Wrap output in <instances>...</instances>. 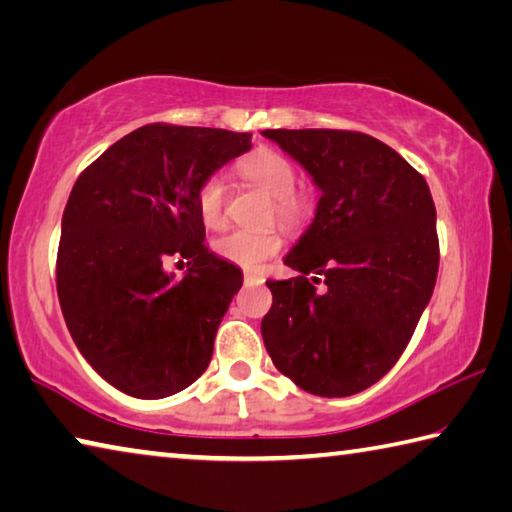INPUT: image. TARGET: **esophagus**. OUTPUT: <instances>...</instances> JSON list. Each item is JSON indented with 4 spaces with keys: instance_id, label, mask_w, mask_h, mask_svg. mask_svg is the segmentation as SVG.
<instances>
[{
    "instance_id": "obj_1",
    "label": "esophagus",
    "mask_w": 512,
    "mask_h": 512,
    "mask_svg": "<svg viewBox=\"0 0 512 512\" xmlns=\"http://www.w3.org/2000/svg\"><path fill=\"white\" fill-rule=\"evenodd\" d=\"M246 284H262L264 282V275L262 273H253V271H246L244 275Z\"/></svg>"
}]
</instances>
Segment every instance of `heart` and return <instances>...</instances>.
<instances>
[{
	"label": "heart",
	"instance_id": "1",
	"mask_svg": "<svg viewBox=\"0 0 512 512\" xmlns=\"http://www.w3.org/2000/svg\"><path fill=\"white\" fill-rule=\"evenodd\" d=\"M239 171L250 185L259 187L264 194L273 198V212L284 225H300L307 219L311 201L305 192H296L298 171L282 153L271 149L257 151L239 164ZM225 201H228L225 178L214 173L196 194L198 214H201V221L207 228H223ZM280 248L282 235L277 230H235L214 241L216 255L244 268L262 266Z\"/></svg>",
	"mask_w": 512,
	"mask_h": 512
}]
</instances>
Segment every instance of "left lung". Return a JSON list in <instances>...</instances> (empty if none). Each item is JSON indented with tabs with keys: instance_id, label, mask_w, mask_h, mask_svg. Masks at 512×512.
<instances>
[{
	"instance_id": "obj_1",
	"label": "left lung",
	"mask_w": 512,
	"mask_h": 512,
	"mask_svg": "<svg viewBox=\"0 0 512 512\" xmlns=\"http://www.w3.org/2000/svg\"><path fill=\"white\" fill-rule=\"evenodd\" d=\"M262 135L320 189L314 221L284 257L300 275L266 282L273 305L262 320L264 345L302 391L361 393L400 359L436 287L429 185L370 135L329 128Z\"/></svg>"
}]
</instances>
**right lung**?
Returning <instances> with one entry per match:
<instances>
[{"label":"right lung","instance_id":"right-lung-1","mask_svg":"<svg viewBox=\"0 0 512 512\" xmlns=\"http://www.w3.org/2000/svg\"><path fill=\"white\" fill-rule=\"evenodd\" d=\"M250 137L149 124L74 183L60 225L58 300L76 348L117 391L162 400L210 366L244 273L203 244L196 194L250 149ZM169 258L188 259L183 278L163 271Z\"/></svg>","mask_w":512,"mask_h":512}]
</instances>
